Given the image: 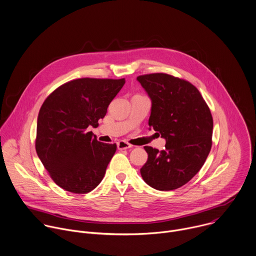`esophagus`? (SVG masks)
Wrapping results in <instances>:
<instances>
[{
  "instance_id": "34e87169",
  "label": "esophagus",
  "mask_w": 256,
  "mask_h": 256,
  "mask_svg": "<svg viewBox=\"0 0 256 256\" xmlns=\"http://www.w3.org/2000/svg\"><path fill=\"white\" fill-rule=\"evenodd\" d=\"M132 147V146L130 144H128L126 140H120L118 142V150H126V149H130Z\"/></svg>"
}]
</instances>
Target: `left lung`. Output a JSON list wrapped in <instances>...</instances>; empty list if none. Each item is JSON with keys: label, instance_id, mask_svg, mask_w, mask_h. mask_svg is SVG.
Segmentation results:
<instances>
[{"label": "left lung", "instance_id": "8db88e82", "mask_svg": "<svg viewBox=\"0 0 256 256\" xmlns=\"http://www.w3.org/2000/svg\"><path fill=\"white\" fill-rule=\"evenodd\" d=\"M136 80L151 101L150 128L166 140L159 151L146 146L144 181L157 190L181 188L200 170L212 148V118L200 91L190 82L163 72Z\"/></svg>", "mask_w": 256, "mask_h": 256}]
</instances>
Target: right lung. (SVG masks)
I'll return each mask as SVG.
<instances>
[{"label":"right lung","mask_w":256,"mask_h":256,"mask_svg":"<svg viewBox=\"0 0 256 256\" xmlns=\"http://www.w3.org/2000/svg\"><path fill=\"white\" fill-rule=\"evenodd\" d=\"M124 83V79L72 80L44 102L38 118L35 149L52 179L62 190L87 194L103 179L116 144L98 142L86 130L98 126Z\"/></svg>","instance_id":"right-lung-1"}]
</instances>
